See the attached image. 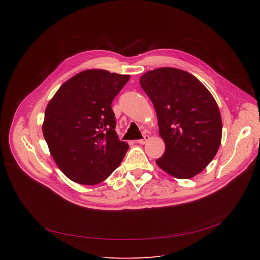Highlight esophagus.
<instances>
[{"mask_svg":"<svg viewBox=\"0 0 260 260\" xmlns=\"http://www.w3.org/2000/svg\"><path fill=\"white\" fill-rule=\"evenodd\" d=\"M149 139H150V137H149V136L145 135V136H143V138H142V139L137 140V143H139V144H146L148 141H149Z\"/></svg>","mask_w":260,"mask_h":260,"instance_id":"34e87169","label":"esophagus"}]
</instances>
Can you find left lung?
I'll list each match as a JSON object with an SVG mask.
<instances>
[{
    "label": "left lung",
    "instance_id": "8db88e82",
    "mask_svg": "<svg viewBox=\"0 0 260 260\" xmlns=\"http://www.w3.org/2000/svg\"><path fill=\"white\" fill-rule=\"evenodd\" d=\"M140 83L154 105L166 144L157 166L178 179L194 177L212 161L221 143L216 101L198 78L176 68L147 72Z\"/></svg>",
    "mask_w": 260,
    "mask_h": 260
}]
</instances>
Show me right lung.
I'll return each instance as SVG.
<instances>
[{
  "instance_id": "1",
  "label": "right lung",
  "mask_w": 260,
  "mask_h": 260,
  "mask_svg": "<svg viewBox=\"0 0 260 260\" xmlns=\"http://www.w3.org/2000/svg\"><path fill=\"white\" fill-rule=\"evenodd\" d=\"M129 77L86 70L64 82L49 102L43 135L54 161L72 181L99 184L122 161L128 144L118 139L111 104Z\"/></svg>"
}]
</instances>
